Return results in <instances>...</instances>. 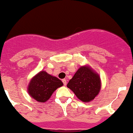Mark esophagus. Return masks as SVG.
Here are the masks:
<instances>
[{
  "instance_id": "1",
  "label": "esophagus",
  "mask_w": 133,
  "mask_h": 133,
  "mask_svg": "<svg viewBox=\"0 0 133 133\" xmlns=\"http://www.w3.org/2000/svg\"><path fill=\"white\" fill-rule=\"evenodd\" d=\"M62 82H63V84L65 86H66V80L65 79H62Z\"/></svg>"
}]
</instances>
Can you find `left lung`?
Here are the masks:
<instances>
[{"label": "left lung", "instance_id": "obj_1", "mask_svg": "<svg viewBox=\"0 0 133 133\" xmlns=\"http://www.w3.org/2000/svg\"><path fill=\"white\" fill-rule=\"evenodd\" d=\"M67 87L81 101L90 102L98 95L101 90V80L98 75L90 68L81 66L69 81Z\"/></svg>", "mask_w": 133, "mask_h": 133}]
</instances>
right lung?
<instances>
[{"mask_svg":"<svg viewBox=\"0 0 133 133\" xmlns=\"http://www.w3.org/2000/svg\"><path fill=\"white\" fill-rule=\"evenodd\" d=\"M61 80L42 71L35 76L29 85L28 91L31 97L40 102H46L52 93L63 86Z\"/></svg>","mask_w":133,"mask_h":133,"instance_id":"add662e5","label":"right lung"}]
</instances>
